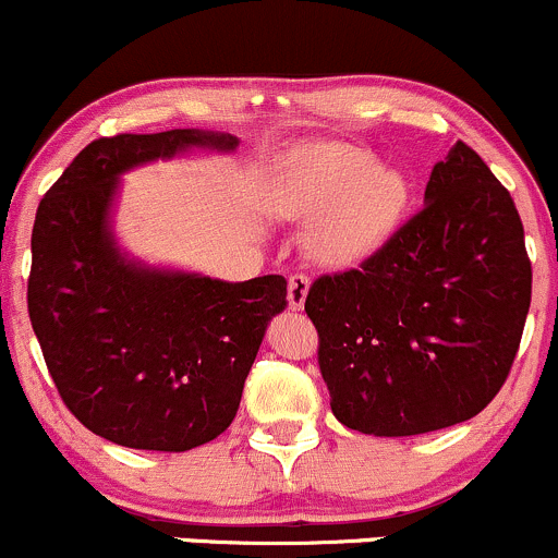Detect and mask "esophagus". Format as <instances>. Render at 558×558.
I'll use <instances>...</instances> for the list:
<instances>
[{
  "label": "esophagus",
  "instance_id": "esophagus-1",
  "mask_svg": "<svg viewBox=\"0 0 558 558\" xmlns=\"http://www.w3.org/2000/svg\"><path fill=\"white\" fill-rule=\"evenodd\" d=\"M311 287V277L305 274H292L290 277V308L300 311L305 305V295H308Z\"/></svg>",
  "mask_w": 558,
  "mask_h": 558
}]
</instances>
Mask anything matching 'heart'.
Listing matches in <instances>:
<instances>
[{
  "label": "heart",
  "mask_w": 558,
  "mask_h": 558,
  "mask_svg": "<svg viewBox=\"0 0 558 558\" xmlns=\"http://www.w3.org/2000/svg\"><path fill=\"white\" fill-rule=\"evenodd\" d=\"M409 199L403 177L361 149L313 147L292 162L284 208L317 221L313 253L329 266H353L385 245Z\"/></svg>",
  "instance_id": "1"
}]
</instances>
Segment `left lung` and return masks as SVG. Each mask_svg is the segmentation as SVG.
Segmentation results:
<instances>
[{
  "label": "left lung",
  "instance_id": "8db88e82",
  "mask_svg": "<svg viewBox=\"0 0 558 558\" xmlns=\"http://www.w3.org/2000/svg\"><path fill=\"white\" fill-rule=\"evenodd\" d=\"M424 203L359 268L324 274L305 298L331 414L363 435L477 416L522 342L532 263L509 190L456 142Z\"/></svg>",
  "mask_w": 558,
  "mask_h": 558
}]
</instances>
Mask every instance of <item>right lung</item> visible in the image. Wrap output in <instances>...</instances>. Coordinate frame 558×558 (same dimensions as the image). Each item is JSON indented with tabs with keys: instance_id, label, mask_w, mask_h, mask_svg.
Wrapping results in <instances>:
<instances>
[{
	"instance_id": "obj_1",
	"label": "right lung",
	"mask_w": 558,
	"mask_h": 558,
	"mask_svg": "<svg viewBox=\"0 0 558 558\" xmlns=\"http://www.w3.org/2000/svg\"><path fill=\"white\" fill-rule=\"evenodd\" d=\"M229 134L171 129L99 136L49 186L31 234L28 316L62 403L94 435L140 450H190L234 422L287 279L229 284L147 271L108 231L118 177Z\"/></svg>"
}]
</instances>
